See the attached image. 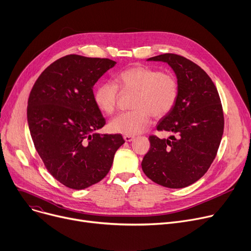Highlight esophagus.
<instances>
[{
    "instance_id": "34e87169",
    "label": "esophagus",
    "mask_w": 251,
    "mask_h": 251,
    "mask_svg": "<svg viewBox=\"0 0 251 251\" xmlns=\"http://www.w3.org/2000/svg\"><path fill=\"white\" fill-rule=\"evenodd\" d=\"M124 140L126 141V142H131L133 139H134L135 137L134 136H132V135H124Z\"/></svg>"
}]
</instances>
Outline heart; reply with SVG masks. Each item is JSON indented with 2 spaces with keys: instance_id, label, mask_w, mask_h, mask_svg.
Listing matches in <instances>:
<instances>
[{
  "instance_id": "1",
  "label": "heart",
  "mask_w": 251,
  "mask_h": 251,
  "mask_svg": "<svg viewBox=\"0 0 251 251\" xmlns=\"http://www.w3.org/2000/svg\"><path fill=\"white\" fill-rule=\"evenodd\" d=\"M114 82L100 83L94 92V101L100 111L111 115L118 101V88L123 92L135 93L132 99L134 109L118 115L110 122V129L120 134L135 135L144 131L151 116L161 118L168 115L178 97L176 78L148 66L126 69L115 75Z\"/></svg>"
}]
</instances>
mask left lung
<instances>
[{
	"instance_id": "obj_1",
	"label": "left lung",
	"mask_w": 251,
	"mask_h": 251,
	"mask_svg": "<svg viewBox=\"0 0 251 251\" xmlns=\"http://www.w3.org/2000/svg\"><path fill=\"white\" fill-rule=\"evenodd\" d=\"M147 61L171 66L177 79L178 97L156 127L171 136L149 137L150 149L143 157L142 171L165 188H186L207 173L218 151L224 130L220 97L210 76L186 57L165 53Z\"/></svg>"
}]
</instances>
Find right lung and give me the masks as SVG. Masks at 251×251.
<instances>
[{"label":"right lung","mask_w":251,"mask_h":251,"mask_svg":"<svg viewBox=\"0 0 251 251\" xmlns=\"http://www.w3.org/2000/svg\"><path fill=\"white\" fill-rule=\"evenodd\" d=\"M116 62L63 56L39 75L27 108L30 134L47 171L65 187L83 190L109 173L120 134H100L105 118L94 101V85Z\"/></svg>","instance_id":"1"}]
</instances>
